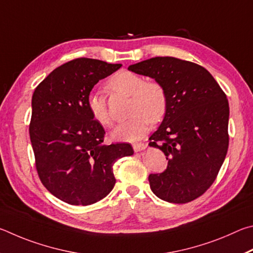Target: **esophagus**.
<instances>
[{
  "instance_id": "34e87169",
  "label": "esophagus",
  "mask_w": 253,
  "mask_h": 253,
  "mask_svg": "<svg viewBox=\"0 0 253 253\" xmlns=\"http://www.w3.org/2000/svg\"><path fill=\"white\" fill-rule=\"evenodd\" d=\"M147 149V144L144 143H134L133 144V150L135 152H140V151H143V150Z\"/></svg>"
}]
</instances>
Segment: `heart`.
Here are the masks:
<instances>
[{
    "label": "heart",
    "mask_w": 253,
    "mask_h": 253,
    "mask_svg": "<svg viewBox=\"0 0 253 253\" xmlns=\"http://www.w3.org/2000/svg\"><path fill=\"white\" fill-rule=\"evenodd\" d=\"M106 85L114 92L130 95L127 114L131 117L112 132L114 141L133 142L147 133L150 122L156 124L165 119L169 106V96L161 82L154 80L144 81L139 74L121 71L114 74ZM86 106L93 120L100 126H112L113 121L104 96L99 93H90L86 99Z\"/></svg>",
    "instance_id": "heart-1"
}]
</instances>
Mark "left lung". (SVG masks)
<instances>
[{
	"mask_svg": "<svg viewBox=\"0 0 253 253\" xmlns=\"http://www.w3.org/2000/svg\"><path fill=\"white\" fill-rule=\"evenodd\" d=\"M130 71L161 82L169 106L149 145L166 154L168 168L150 174V188L161 200L187 203L201 197L218 175L229 147V102L203 66L172 56H156Z\"/></svg>",
	"mask_w": 253,
	"mask_h": 253,
	"instance_id": "8db88e82",
	"label": "left lung"
}]
</instances>
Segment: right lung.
Instances as JSON below:
<instances>
[{
  "instance_id": "obj_1",
  "label": "right lung",
  "mask_w": 253,
  "mask_h": 253,
  "mask_svg": "<svg viewBox=\"0 0 253 253\" xmlns=\"http://www.w3.org/2000/svg\"><path fill=\"white\" fill-rule=\"evenodd\" d=\"M79 57L53 70L35 87L29 126L35 168L53 196L72 206H90L115 184L113 165L133 154L127 143H103L105 131L86 106L93 86L121 68Z\"/></svg>"
}]
</instances>
